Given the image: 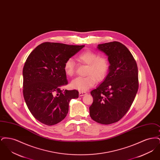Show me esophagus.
<instances>
[{
  "instance_id": "esophagus-1",
  "label": "esophagus",
  "mask_w": 160,
  "mask_h": 160,
  "mask_svg": "<svg viewBox=\"0 0 160 160\" xmlns=\"http://www.w3.org/2000/svg\"><path fill=\"white\" fill-rule=\"evenodd\" d=\"M86 93H87L85 92H79V96H80V97H82V96L85 95Z\"/></svg>"
}]
</instances>
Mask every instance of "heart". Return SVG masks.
Returning a JSON list of instances; mask_svg holds the SVG:
<instances>
[{"label":"heart","mask_w":160,"mask_h":160,"mask_svg":"<svg viewBox=\"0 0 160 160\" xmlns=\"http://www.w3.org/2000/svg\"><path fill=\"white\" fill-rule=\"evenodd\" d=\"M78 60L88 67L86 77H79L74 79L71 83V87L80 92H85L92 88L97 80L102 82L106 77L110 68V63L105 56H99L98 54L88 50L78 56ZM65 74L68 76H72L75 72V63L69 58L64 64Z\"/></svg>","instance_id":"b5f03b06"}]
</instances>
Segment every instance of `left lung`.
<instances>
[{
    "instance_id": "8db88e82",
    "label": "left lung",
    "mask_w": 160,
    "mask_h": 160,
    "mask_svg": "<svg viewBox=\"0 0 160 160\" xmlns=\"http://www.w3.org/2000/svg\"><path fill=\"white\" fill-rule=\"evenodd\" d=\"M110 64L104 82L91 92L90 116L95 122L108 125L119 121L131 106L138 89L137 63L129 50L117 41L98 45Z\"/></svg>"
}]
</instances>
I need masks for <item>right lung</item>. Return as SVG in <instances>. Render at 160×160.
Instances as JSON below:
<instances>
[{"instance_id":"add662e5","label":"right lung","mask_w":160,"mask_h":160,"mask_svg":"<svg viewBox=\"0 0 160 160\" xmlns=\"http://www.w3.org/2000/svg\"><path fill=\"white\" fill-rule=\"evenodd\" d=\"M84 47L46 42L27 58L23 69V96L39 122L49 126L61 122L68 114L70 100L78 97L77 90L63 92L61 88L68 84L65 62Z\"/></svg>"}]
</instances>
